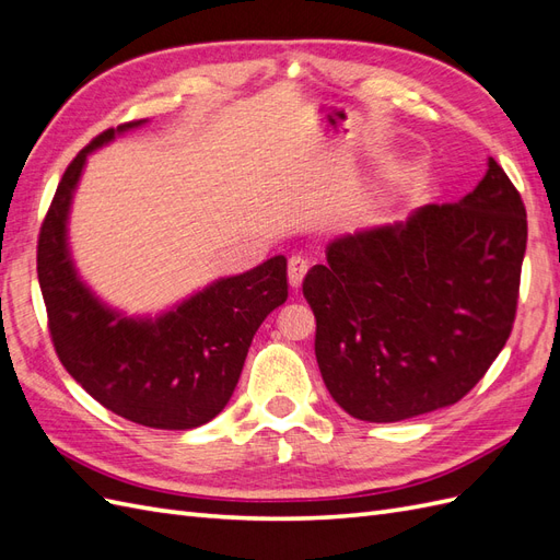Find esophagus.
I'll list each match as a JSON object with an SVG mask.
<instances>
[{
    "label": "esophagus",
    "instance_id": "1",
    "mask_svg": "<svg viewBox=\"0 0 560 560\" xmlns=\"http://www.w3.org/2000/svg\"><path fill=\"white\" fill-rule=\"evenodd\" d=\"M306 273H308V261L296 254V257L290 259V268H287V276H290V287H292V290H299L303 278H306Z\"/></svg>",
    "mask_w": 560,
    "mask_h": 560
}]
</instances>
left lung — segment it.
<instances>
[{
	"instance_id": "8db88e82",
	"label": "left lung",
	"mask_w": 560,
	"mask_h": 560,
	"mask_svg": "<svg viewBox=\"0 0 560 560\" xmlns=\"http://www.w3.org/2000/svg\"><path fill=\"white\" fill-rule=\"evenodd\" d=\"M525 241L523 200L493 159L453 206L334 238L303 280L334 401L397 422L463 399L512 334Z\"/></svg>"
}]
</instances>
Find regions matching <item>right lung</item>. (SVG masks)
Masks as SVG:
<instances>
[{
    "mask_svg": "<svg viewBox=\"0 0 560 560\" xmlns=\"http://www.w3.org/2000/svg\"><path fill=\"white\" fill-rule=\"evenodd\" d=\"M147 124L109 128L67 167L42 224L37 276L62 366L126 420L156 430L206 425L229 404L261 322L287 301L282 254L210 282L156 315H128L81 280L70 249V212L89 154Z\"/></svg>",
    "mask_w": 560,
    "mask_h": 560,
    "instance_id": "right-lung-1",
    "label": "right lung"
}]
</instances>
